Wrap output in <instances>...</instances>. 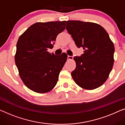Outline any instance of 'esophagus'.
<instances>
[{
  "mask_svg": "<svg viewBox=\"0 0 125 125\" xmlns=\"http://www.w3.org/2000/svg\"><path fill=\"white\" fill-rule=\"evenodd\" d=\"M68 59L69 60H72L73 59V56H70V55H68Z\"/></svg>",
  "mask_w": 125,
  "mask_h": 125,
  "instance_id": "obj_1",
  "label": "esophagus"
}]
</instances>
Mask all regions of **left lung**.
<instances>
[{
    "label": "left lung",
    "instance_id": "8db88e82",
    "mask_svg": "<svg viewBox=\"0 0 125 125\" xmlns=\"http://www.w3.org/2000/svg\"><path fill=\"white\" fill-rule=\"evenodd\" d=\"M66 29L77 47L83 50L81 56L73 58L76 64L71 72L73 80L87 90L102 86L114 63L115 46L109 35L101 26L90 22L66 21Z\"/></svg>",
    "mask_w": 125,
    "mask_h": 125
}]
</instances>
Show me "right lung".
<instances>
[{
    "instance_id": "right-lung-1",
    "label": "right lung",
    "mask_w": 125,
    "mask_h": 125,
    "mask_svg": "<svg viewBox=\"0 0 125 125\" xmlns=\"http://www.w3.org/2000/svg\"><path fill=\"white\" fill-rule=\"evenodd\" d=\"M66 28V21L37 22L20 36L16 45L15 63L20 77L28 88L47 93L57 84L58 76L67 58L49 53L57 36Z\"/></svg>"
}]
</instances>
